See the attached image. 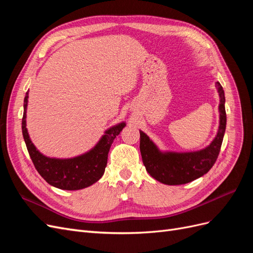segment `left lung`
Here are the masks:
<instances>
[{"label": "left lung", "instance_id": "8db88e82", "mask_svg": "<svg viewBox=\"0 0 253 253\" xmlns=\"http://www.w3.org/2000/svg\"><path fill=\"white\" fill-rule=\"evenodd\" d=\"M220 98L219 127L215 138L204 150L189 153H162L149 137L140 131V153L148 173L165 185L176 186L192 181L208 171L215 164L226 129L225 93L223 86L216 82Z\"/></svg>", "mask_w": 253, "mask_h": 253}]
</instances>
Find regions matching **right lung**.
Listing matches in <instances>:
<instances>
[{"label": "right lung", "instance_id": "add662e5", "mask_svg": "<svg viewBox=\"0 0 253 253\" xmlns=\"http://www.w3.org/2000/svg\"><path fill=\"white\" fill-rule=\"evenodd\" d=\"M28 91L24 98V113L22 118V133L29 156L36 170L49 185L62 190H79L93 185L101 178L108 164V154L116 136L126 126L125 122L105 132L101 140L86 154L70 159H56L42 155L30 140L26 128V106Z\"/></svg>", "mask_w": 253, "mask_h": 253}]
</instances>
